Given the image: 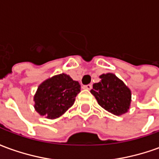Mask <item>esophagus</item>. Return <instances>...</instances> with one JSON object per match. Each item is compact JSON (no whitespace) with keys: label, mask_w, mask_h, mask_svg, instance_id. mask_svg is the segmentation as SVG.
I'll list each match as a JSON object with an SVG mask.
<instances>
[{"label":"esophagus","mask_w":159,"mask_h":159,"mask_svg":"<svg viewBox=\"0 0 159 159\" xmlns=\"http://www.w3.org/2000/svg\"><path fill=\"white\" fill-rule=\"evenodd\" d=\"M83 89L87 90L92 89V84H88V85H85V86H83Z\"/></svg>","instance_id":"obj_1"}]
</instances>
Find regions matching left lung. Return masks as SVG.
Wrapping results in <instances>:
<instances>
[{"mask_svg": "<svg viewBox=\"0 0 159 159\" xmlns=\"http://www.w3.org/2000/svg\"><path fill=\"white\" fill-rule=\"evenodd\" d=\"M100 82L94 83L90 93L105 110L116 116L128 112L131 103V90L113 73L100 75Z\"/></svg>", "mask_w": 159, "mask_h": 159, "instance_id": "obj_1", "label": "left lung"}]
</instances>
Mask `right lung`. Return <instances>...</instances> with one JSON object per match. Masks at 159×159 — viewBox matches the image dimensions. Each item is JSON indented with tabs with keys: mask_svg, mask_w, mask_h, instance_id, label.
<instances>
[{
	"mask_svg": "<svg viewBox=\"0 0 159 159\" xmlns=\"http://www.w3.org/2000/svg\"><path fill=\"white\" fill-rule=\"evenodd\" d=\"M81 85L67 74L49 77L40 84L34 95L35 110L48 119L61 117L72 107Z\"/></svg>",
	"mask_w": 159,
	"mask_h": 159,
	"instance_id": "right-lung-1",
	"label": "right lung"
}]
</instances>
